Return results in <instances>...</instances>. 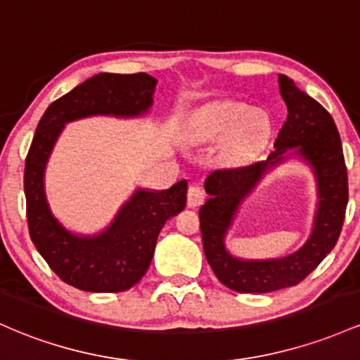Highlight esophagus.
<instances>
[{
	"instance_id": "1",
	"label": "esophagus",
	"mask_w": 360,
	"mask_h": 360,
	"mask_svg": "<svg viewBox=\"0 0 360 360\" xmlns=\"http://www.w3.org/2000/svg\"><path fill=\"white\" fill-rule=\"evenodd\" d=\"M203 201H205L203 189H201L200 186H195V184H191V186L188 188V207L196 208V207H200Z\"/></svg>"
}]
</instances>
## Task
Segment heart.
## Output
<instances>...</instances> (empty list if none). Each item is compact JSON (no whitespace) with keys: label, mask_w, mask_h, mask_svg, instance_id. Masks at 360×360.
I'll list each match as a JSON object with an SVG mask.
<instances>
[{"label":"heart","mask_w":360,"mask_h":360,"mask_svg":"<svg viewBox=\"0 0 360 360\" xmlns=\"http://www.w3.org/2000/svg\"><path fill=\"white\" fill-rule=\"evenodd\" d=\"M270 129L266 114L243 102L225 101L207 105L189 120L184 138L189 143H208L227 135L225 147L232 155H248L263 143Z\"/></svg>","instance_id":"heart-1"}]
</instances>
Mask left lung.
I'll use <instances>...</instances> for the list:
<instances>
[{
  "label": "left lung",
  "mask_w": 360,
  "mask_h": 360,
  "mask_svg": "<svg viewBox=\"0 0 360 360\" xmlns=\"http://www.w3.org/2000/svg\"><path fill=\"white\" fill-rule=\"evenodd\" d=\"M278 85L289 114L275 140V152L264 162L213 171L205 181L210 198L200 208L207 262L225 287L243 294H264L302 282L337 244L349 201L345 159L333 117L285 75H278ZM289 149L310 164L316 177L319 208L310 239L301 250L283 259H236L224 248V234L238 205L264 173L286 158Z\"/></svg>",
  "instance_id": "left-lung-1"
}]
</instances>
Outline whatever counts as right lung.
Listing matches in <instances>:
<instances>
[{"label": "right lung", "mask_w": 360, "mask_h": 360, "mask_svg": "<svg viewBox=\"0 0 360 360\" xmlns=\"http://www.w3.org/2000/svg\"><path fill=\"white\" fill-rule=\"evenodd\" d=\"M157 80L147 73H98L47 108L25 159L23 188L30 239L63 282L85 292H122L147 274L162 227L186 207L188 183L164 191L136 189L96 236H78L51 212L44 172L66 122L89 116L136 117L153 104Z\"/></svg>", "instance_id": "1"}]
</instances>
